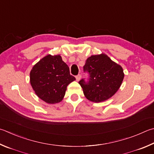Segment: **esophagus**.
<instances>
[{"instance_id":"1","label":"esophagus","mask_w":154,"mask_h":154,"mask_svg":"<svg viewBox=\"0 0 154 154\" xmlns=\"http://www.w3.org/2000/svg\"><path fill=\"white\" fill-rule=\"evenodd\" d=\"M81 75H77L76 77H75V78H76V80H77V82H79L80 81V79H81Z\"/></svg>"}]
</instances>
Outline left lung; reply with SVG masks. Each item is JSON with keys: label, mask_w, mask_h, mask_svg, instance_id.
<instances>
[{"label": "left lung", "mask_w": 154, "mask_h": 154, "mask_svg": "<svg viewBox=\"0 0 154 154\" xmlns=\"http://www.w3.org/2000/svg\"><path fill=\"white\" fill-rule=\"evenodd\" d=\"M89 74L88 83L79 82L88 100L99 103L112 97L121 87L125 74L122 66L104 53L87 58L83 66Z\"/></svg>", "instance_id": "8db88e82"}]
</instances>
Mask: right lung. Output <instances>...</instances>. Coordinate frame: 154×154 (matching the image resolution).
<instances>
[{
    "instance_id": "obj_1",
    "label": "right lung",
    "mask_w": 154,
    "mask_h": 154,
    "mask_svg": "<svg viewBox=\"0 0 154 154\" xmlns=\"http://www.w3.org/2000/svg\"><path fill=\"white\" fill-rule=\"evenodd\" d=\"M29 75L35 94L50 104L62 101L67 85L75 80L60 55H46L33 65Z\"/></svg>"
}]
</instances>
